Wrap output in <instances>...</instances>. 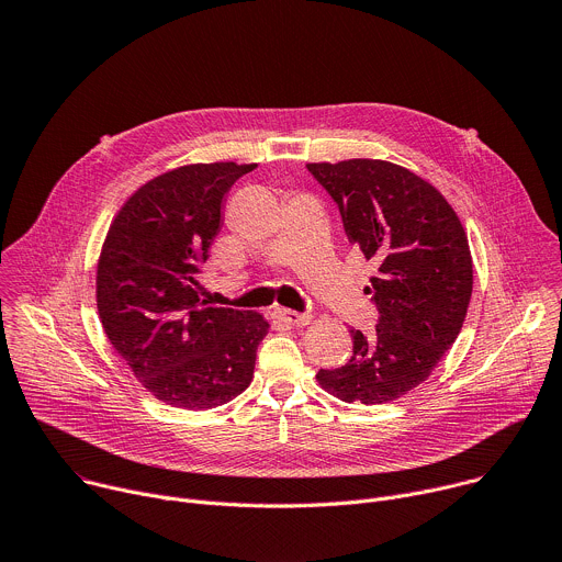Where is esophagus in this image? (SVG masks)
<instances>
[{
  "instance_id": "esophagus-1",
  "label": "esophagus",
  "mask_w": 562,
  "mask_h": 562,
  "mask_svg": "<svg viewBox=\"0 0 562 562\" xmlns=\"http://www.w3.org/2000/svg\"><path fill=\"white\" fill-rule=\"evenodd\" d=\"M276 317L289 327H306L311 323V315L297 313V311H291V308H276Z\"/></svg>"
}]
</instances>
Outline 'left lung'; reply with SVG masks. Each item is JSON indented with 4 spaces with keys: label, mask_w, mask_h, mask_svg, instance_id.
I'll use <instances>...</instances> for the list:
<instances>
[{
    "label": "left lung",
    "mask_w": 562,
    "mask_h": 562,
    "mask_svg": "<svg viewBox=\"0 0 562 562\" xmlns=\"http://www.w3.org/2000/svg\"><path fill=\"white\" fill-rule=\"evenodd\" d=\"M336 200L345 233L367 260L380 319L375 334L351 329L353 353L317 382L345 403L384 405L425 382L456 342L473 289L464 226L445 195L414 171L384 159L311 162Z\"/></svg>",
    "instance_id": "1"
}]
</instances>
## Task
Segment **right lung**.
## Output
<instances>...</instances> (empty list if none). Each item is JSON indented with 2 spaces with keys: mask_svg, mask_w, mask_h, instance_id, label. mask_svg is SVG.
<instances>
[{
  "mask_svg": "<svg viewBox=\"0 0 562 562\" xmlns=\"http://www.w3.org/2000/svg\"><path fill=\"white\" fill-rule=\"evenodd\" d=\"M258 165H187L142 184L113 217L95 297L104 334L159 403L213 409L243 393L269 331L262 313L200 300V265L235 180Z\"/></svg>",
  "mask_w": 562,
  "mask_h": 562,
  "instance_id": "1",
  "label": "right lung"
}]
</instances>
